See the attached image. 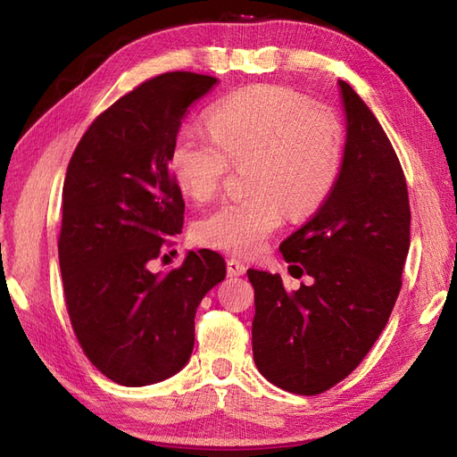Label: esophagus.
Here are the masks:
<instances>
[{"mask_svg": "<svg viewBox=\"0 0 457 457\" xmlns=\"http://www.w3.org/2000/svg\"><path fill=\"white\" fill-rule=\"evenodd\" d=\"M245 270H247L245 262H242L240 259L230 257L227 261V272H228V276H242V274H245Z\"/></svg>", "mask_w": 457, "mask_h": 457, "instance_id": "esophagus-1", "label": "esophagus"}]
</instances>
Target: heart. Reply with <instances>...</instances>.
<instances>
[{
	"mask_svg": "<svg viewBox=\"0 0 457 457\" xmlns=\"http://www.w3.org/2000/svg\"><path fill=\"white\" fill-rule=\"evenodd\" d=\"M210 131L188 128L171 148V171L198 200L215 195L228 162L245 163L252 192L225 200L195 225L198 244L219 252L253 255L284 223L307 215L334 188L341 170L345 131L328 108L292 89L259 86L234 93L210 110Z\"/></svg>",
	"mask_w": 457,
	"mask_h": 457,
	"instance_id": "b5f03b06",
	"label": "heart"
}]
</instances>
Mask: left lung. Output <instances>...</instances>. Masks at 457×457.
Segmentation results:
<instances>
[{"label": "left lung", "instance_id": "left-lung-1", "mask_svg": "<svg viewBox=\"0 0 457 457\" xmlns=\"http://www.w3.org/2000/svg\"><path fill=\"white\" fill-rule=\"evenodd\" d=\"M339 93L347 120L339 177L320 210L280 244L314 282L287 294L280 274L247 270L255 366L295 395H320L362 362L389 320L410 250L408 187L395 148L341 79Z\"/></svg>", "mask_w": 457, "mask_h": 457}]
</instances>
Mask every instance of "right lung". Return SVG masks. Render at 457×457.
Returning a JSON list of instances; mask_svg holds the SVG:
<instances>
[{"label":"right lung","instance_id":"right-lung-1","mask_svg":"<svg viewBox=\"0 0 457 457\" xmlns=\"http://www.w3.org/2000/svg\"><path fill=\"white\" fill-rule=\"evenodd\" d=\"M215 84L195 72L145 81L91 123L68 163L59 237L66 309L86 356L118 385L183 370L200 301L225 280V259L212 250L150 270L183 228L185 202L170 173L181 120Z\"/></svg>","mask_w":457,"mask_h":457}]
</instances>
